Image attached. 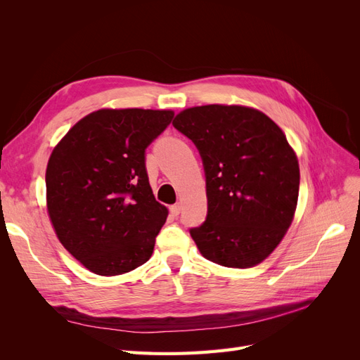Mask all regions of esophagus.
Masks as SVG:
<instances>
[{
  "mask_svg": "<svg viewBox=\"0 0 360 360\" xmlns=\"http://www.w3.org/2000/svg\"><path fill=\"white\" fill-rule=\"evenodd\" d=\"M169 212H171V214H172V216H179V214H180V212H181V207H180V204H174V205H171V207H169Z\"/></svg>",
  "mask_w": 360,
  "mask_h": 360,
  "instance_id": "esophagus-1",
  "label": "esophagus"
}]
</instances>
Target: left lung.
I'll return each instance as SVG.
<instances>
[{
    "label": "left lung",
    "instance_id": "1",
    "mask_svg": "<svg viewBox=\"0 0 360 360\" xmlns=\"http://www.w3.org/2000/svg\"><path fill=\"white\" fill-rule=\"evenodd\" d=\"M172 124L197 146L205 172L207 219L191 236L204 258L248 269L264 261L296 213L300 169L282 129L255 108L204 105Z\"/></svg>",
    "mask_w": 360,
    "mask_h": 360
}]
</instances>
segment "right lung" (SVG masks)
<instances>
[{"mask_svg": "<svg viewBox=\"0 0 360 360\" xmlns=\"http://www.w3.org/2000/svg\"><path fill=\"white\" fill-rule=\"evenodd\" d=\"M171 110H103L81 118L53 147L46 209L60 243L90 271L117 276L153 254L168 209L155 200L146 148Z\"/></svg>", "mask_w": 360, "mask_h": 360, "instance_id": "right-lung-1", "label": "right lung"}]
</instances>
